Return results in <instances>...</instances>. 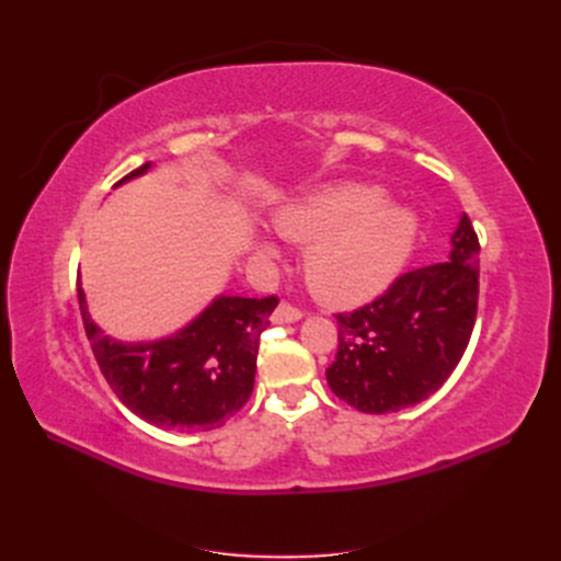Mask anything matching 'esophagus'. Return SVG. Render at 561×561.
Instances as JSON below:
<instances>
[{
  "label": "esophagus",
  "mask_w": 561,
  "mask_h": 561,
  "mask_svg": "<svg viewBox=\"0 0 561 561\" xmlns=\"http://www.w3.org/2000/svg\"><path fill=\"white\" fill-rule=\"evenodd\" d=\"M301 311L299 309H295V307H290V304H278L276 307V311H274V322L276 325H287V322H297V320H301Z\"/></svg>",
  "instance_id": "1"
}]
</instances>
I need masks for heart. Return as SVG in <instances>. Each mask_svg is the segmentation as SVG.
I'll return each mask as SVG.
<instances>
[{
	"label": "heart",
	"instance_id": "b5f03b06",
	"mask_svg": "<svg viewBox=\"0 0 561 561\" xmlns=\"http://www.w3.org/2000/svg\"><path fill=\"white\" fill-rule=\"evenodd\" d=\"M285 241L307 245L304 278L332 307H353L379 295L410 260L419 236L412 208L386 201L379 186L330 184L287 203L274 217ZM257 254L274 260L276 245L257 239Z\"/></svg>",
	"mask_w": 561,
	"mask_h": 561
}]
</instances>
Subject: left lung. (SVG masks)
Segmentation results:
<instances>
[{"mask_svg": "<svg viewBox=\"0 0 561 561\" xmlns=\"http://www.w3.org/2000/svg\"><path fill=\"white\" fill-rule=\"evenodd\" d=\"M478 257V236L463 213L447 262L414 268L367 307L339 313V351L325 371L332 393L365 414L400 412L431 398L470 342Z\"/></svg>", "mask_w": 561, "mask_h": 561, "instance_id": "8db88e82", "label": "left lung"}]
</instances>
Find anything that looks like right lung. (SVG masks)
Listing matches in <instances>:
<instances>
[{
  "label": "right lung",
  "instance_id": "1",
  "mask_svg": "<svg viewBox=\"0 0 561 561\" xmlns=\"http://www.w3.org/2000/svg\"><path fill=\"white\" fill-rule=\"evenodd\" d=\"M151 163L118 184L142 178ZM79 309L93 355L128 410L165 431H213L248 402L257 371L260 334L276 297L217 295L192 322L149 342H122L91 318L79 285Z\"/></svg>",
  "mask_w": 561,
  "mask_h": 561
}]
</instances>
